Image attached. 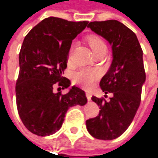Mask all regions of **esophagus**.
Instances as JSON below:
<instances>
[{
	"instance_id": "obj_1",
	"label": "esophagus",
	"mask_w": 158,
	"mask_h": 158,
	"mask_svg": "<svg viewBox=\"0 0 158 158\" xmlns=\"http://www.w3.org/2000/svg\"><path fill=\"white\" fill-rule=\"evenodd\" d=\"M86 97H87L88 100H91V92H90V91H87V92H86Z\"/></svg>"
}]
</instances>
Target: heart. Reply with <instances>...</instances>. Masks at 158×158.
<instances>
[{
  "label": "heart",
  "instance_id": "obj_1",
  "mask_svg": "<svg viewBox=\"0 0 158 158\" xmlns=\"http://www.w3.org/2000/svg\"><path fill=\"white\" fill-rule=\"evenodd\" d=\"M88 43L91 46V50L94 53H97L103 47H106V44L103 40L97 35H90L88 37ZM73 51V46L70 48L68 52V59H71V54ZM99 74L98 71L92 69H81L74 74V82L79 86L83 88H91L93 86L96 80L99 78Z\"/></svg>",
  "mask_w": 158,
  "mask_h": 158
}]
</instances>
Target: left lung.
Listing matches in <instances>:
<instances>
[{
    "label": "left lung",
    "instance_id": "1",
    "mask_svg": "<svg viewBox=\"0 0 158 158\" xmlns=\"http://www.w3.org/2000/svg\"><path fill=\"white\" fill-rule=\"evenodd\" d=\"M87 27L108 42L112 49V63L99 86L112 93L109 101L92 96L99 106V114L86 121L92 137L111 140L127 130L138 110L142 86L146 81L143 52L136 35L117 20L90 22Z\"/></svg>",
    "mask_w": 158,
    "mask_h": 158
}]
</instances>
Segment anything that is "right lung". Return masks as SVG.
Wrapping results in <instances>:
<instances>
[{"mask_svg":"<svg viewBox=\"0 0 158 158\" xmlns=\"http://www.w3.org/2000/svg\"><path fill=\"white\" fill-rule=\"evenodd\" d=\"M88 21L72 22L47 18L24 39L19 52V74L16 83L17 107L28 131L49 136L61 128L69 107L87 103L85 92L72 86L66 94L54 92L67 89L70 81L63 76L72 41L85 29Z\"/></svg>","mask_w":158,"mask_h":158,"instance_id":"1","label":"right lung"}]
</instances>
